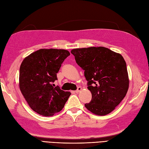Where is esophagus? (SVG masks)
<instances>
[{
    "label": "esophagus",
    "instance_id": "obj_1",
    "mask_svg": "<svg viewBox=\"0 0 149 149\" xmlns=\"http://www.w3.org/2000/svg\"><path fill=\"white\" fill-rule=\"evenodd\" d=\"M81 90H82V88H81V87H78V89H77V90H76V91H75V93H79L81 91Z\"/></svg>",
    "mask_w": 149,
    "mask_h": 149
}]
</instances>
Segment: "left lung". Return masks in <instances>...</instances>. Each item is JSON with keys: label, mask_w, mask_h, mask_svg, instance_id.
Returning <instances> with one entry per match:
<instances>
[{"label": "left lung", "mask_w": 149, "mask_h": 149, "mask_svg": "<svg viewBox=\"0 0 149 149\" xmlns=\"http://www.w3.org/2000/svg\"><path fill=\"white\" fill-rule=\"evenodd\" d=\"M76 63L84 70L92 94L85 107L92 113L105 116L125 96L129 86L126 63L120 53L103 47L73 49Z\"/></svg>", "instance_id": "1"}]
</instances>
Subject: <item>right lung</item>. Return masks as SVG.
<instances>
[{"label":"right lung","instance_id":"obj_1","mask_svg":"<svg viewBox=\"0 0 149 149\" xmlns=\"http://www.w3.org/2000/svg\"><path fill=\"white\" fill-rule=\"evenodd\" d=\"M70 55L63 49H40L22 62L19 88L33 111L45 117L52 116L63 108L71 93L64 91L52 83L62 63Z\"/></svg>","mask_w":149,"mask_h":149}]
</instances>
